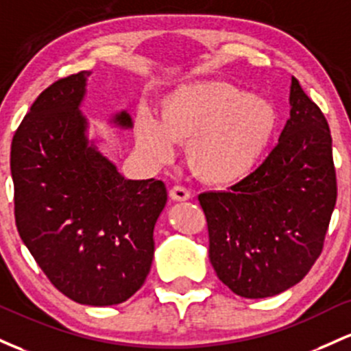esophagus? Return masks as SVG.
<instances>
[{
  "instance_id": "obj_1",
  "label": "esophagus",
  "mask_w": 351,
  "mask_h": 351,
  "mask_svg": "<svg viewBox=\"0 0 351 351\" xmlns=\"http://www.w3.org/2000/svg\"><path fill=\"white\" fill-rule=\"evenodd\" d=\"M169 195H171V199L176 200V202H184V200L191 199V192H189L187 189L182 186L172 187L171 192H169Z\"/></svg>"
}]
</instances>
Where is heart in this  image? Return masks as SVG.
<instances>
[{
  "mask_svg": "<svg viewBox=\"0 0 351 351\" xmlns=\"http://www.w3.org/2000/svg\"><path fill=\"white\" fill-rule=\"evenodd\" d=\"M277 125V111L263 97L223 81H194L164 97L159 121L137 114L134 132L141 151L159 164L172 159V143L187 144L191 171L202 182L222 187L255 171Z\"/></svg>",
  "mask_w": 351,
  "mask_h": 351,
  "instance_id": "heart-1",
  "label": "heart"
}]
</instances>
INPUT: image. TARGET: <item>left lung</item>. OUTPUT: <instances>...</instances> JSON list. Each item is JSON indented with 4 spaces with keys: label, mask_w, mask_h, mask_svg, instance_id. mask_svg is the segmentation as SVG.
<instances>
[{
    "label": "left lung",
    "mask_w": 351,
    "mask_h": 351,
    "mask_svg": "<svg viewBox=\"0 0 351 351\" xmlns=\"http://www.w3.org/2000/svg\"><path fill=\"white\" fill-rule=\"evenodd\" d=\"M199 202L208 258L234 293L274 297L308 274L324 249L337 176L328 123L295 77L290 117L274 151L230 191L204 192Z\"/></svg>",
    "instance_id": "8db88e82"
}]
</instances>
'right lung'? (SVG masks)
Segmentation results:
<instances>
[{
  "instance_id": "add662e5",
  "label": "right lung",
  "mask_w": 351,
  "mask_h": 351,
  "mask_svg": "<svg viewBox=\"0 0 351 351\" xmlns=\"http://www.w3.org/2000/svg\"><path fill=\"white\" fill-rule=\"evenodd\" d=\"M90 71L46 88L11 144L14 219L49 282L82 305H117L151 270L162 180H131L88 139L81 112ZM112 124L131 129L125 111Z\"/></svg>"
}]
</instances>
